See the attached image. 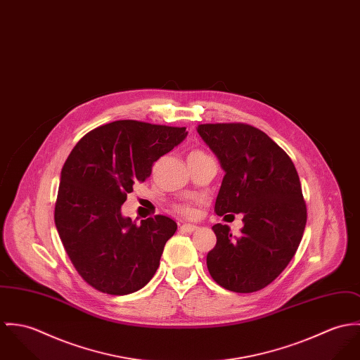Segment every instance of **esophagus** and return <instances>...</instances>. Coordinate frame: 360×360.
Listing matches in <instances>:
<instances>
[{"instance_id":"esophagus-1","label":"esophagus","mask_w":360,"mask_h":360,"mask_svg":"<svg viewBox=\"0 0 360 360\" xmlns=\"http://www.w3.org/2000/svg\"><path fill=\"white\" fill-rule=\"evenodd\" d=\"M198 229H199V226L192 225V224H184V225H181V231H182V232H186V233H192V232H195V231H198Z\"/></svg>"}]
</instances>
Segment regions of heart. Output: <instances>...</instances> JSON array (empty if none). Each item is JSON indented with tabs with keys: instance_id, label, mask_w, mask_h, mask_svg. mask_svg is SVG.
Here are the masks:
<instances>
[{
	"instance_id": "heart-1",
	"label": "heart",
	"mask_w": 360,
	"mask_h": 360,
	"mask_svg": "<svg viewBox=\"0 0 360 360\" xmlns=\"http://www.w3.org/2000/svg\"><path fill=\"white\" fill-rule=\"evenodd\" d=\"M198 155H204V152H201V150H193V152L189 153V156H198ZM174 210H175L178 214L184 215V217H193V215H195V207L191 205V204H186V202L174 205Z\"/></svg>"
}]
</instances>
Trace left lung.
I'll return each mask as SVG.
<instances>
[{
    "label": "left lung",
    "instance_id": "8db88e82",
    "mask_svg": "<svg viewBox=\"0 0 360 360\" xmlns=\"http://www.w3.org/2000/svg\"><path fill=\"white\" fill-rule=\"evenodd\" d=\"M198 132L217 155L225 176L215 212H243L239 236L228 225L212 231L207 268L221 287L258 291L279 276L294 257L307 225V204L294 162L261 129L244 122L200 124Z\"/></svg>",
    "mask_w": 360,
    "mask_h": 360
}]
</instances>
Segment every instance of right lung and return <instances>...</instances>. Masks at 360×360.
<instances>
[{
  "label": "right lung",
  "mask_w": 360,
  "mask_h": 360,
  "mask_svg": "<svg viewBox=\"0 0 360 360\" xmlns=\"http://www.w3.org/2000/svg\"><path fill=\"white\" fill-rule=\"evenodd\" d=\"M185 127L119 120L85 134L60 172L55 225L82 279L110 295L149 283L176 224L155 215L139 225L121 215L135 182H145L156 161L186 136Z\"/></svg>",
  "instance_id": "obj_1"
}]
</instances>
